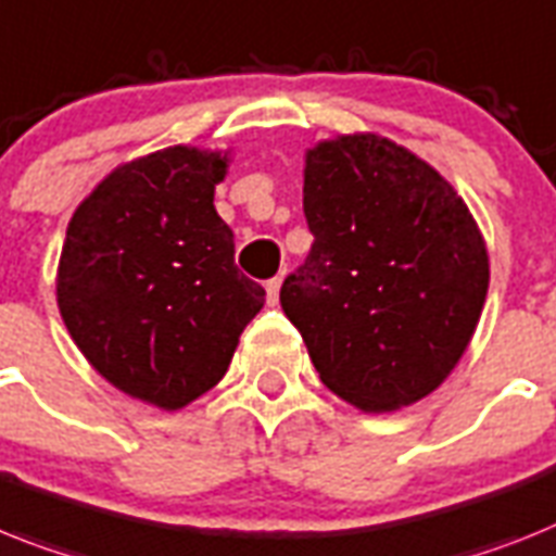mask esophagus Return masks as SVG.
Here are the masks:
<instances>
[{
  "label": "esophagus",
  "mask_w": 556,
  "mask_h": 556,
  "mask_svg": "<svg viewBox=\"0 0 556 556\" xmlns=\"http://www.w3.org/2000/svg\"><path fill=\"white\" fill-rule=\"evenodd\" d=\"M279 288H282V277H274L265 282V293H268V305H277L279 302Z\"/></svg>",
  "instance_id": "esophagus-1"
}]
</instances>
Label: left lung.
<instances>
[{"instance_id": "left-lung-1", "label": "left lung", "mask_w": 556, "mask_h": 556, "mask_svg": "<svg viewBox=\"0 0 556 556\" xmlns=\"http://www.w3.org/2000/svg\"><path fill=\"white\" fill-rule=\"evenodd\" d=\"M307 263L279 302L328 387L358 413L427 399L472 342L489 251L435 166L376 132L305 149Z\"/></svg>"}]
</instances>
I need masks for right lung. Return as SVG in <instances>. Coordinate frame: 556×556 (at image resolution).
I'll list each match as a JSON object with an SVG mask.
<instances>
[{
  "label": "right lung",
  "instance_id": "add662e5",
  "mask_svg": "<svg viewBox=\"0 0 556 556\" xmlns=\"http://www.w3.org/2000/svg\"><path fill=\"white\" fill-rule=\"evenodd\" d=\"M231 149L177 147L118 163L78 203L55 302L92 370L166 413L226 376L265 291L235 265L214 208Z\"/></svg>",
  "mask_w": 556,
  "mask_h": 556
}]
</instances>
